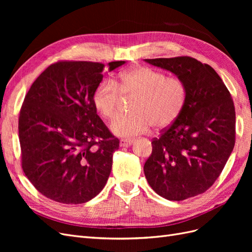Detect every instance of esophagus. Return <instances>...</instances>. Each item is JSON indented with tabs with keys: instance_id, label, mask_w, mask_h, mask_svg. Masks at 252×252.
Returning a JSON list of instances; mask_svg holds the SVG:
<instances>
[{
	"instance_id": "obj_1",
	"label": "esophagus",
	"mask_w": 252,
	"mask_h": 252,
	"mask_svg": "<svg viewBox=\"0 0 252 252\" xmlns=\"http://www.w3.org/2000/svg\"><path fill=\"white\" fill-rule=\"evenodd\" d=\"M132 143H133V140H121L120 146L121 147H129V146H131Z\"/></svg>"
}]
</instances>
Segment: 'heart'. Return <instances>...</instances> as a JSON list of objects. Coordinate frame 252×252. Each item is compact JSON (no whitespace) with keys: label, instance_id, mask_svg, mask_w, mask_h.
<instances>
[{"label":"heart","instance_id":"heart-1","mask_svg":"<svg viewBox=\"0 0 252 252\" xmlns=\"http://www.w3.org/2000/svg\"><path fill=\"white\" fill-rule=\"evenodd\" d=\"M123 97L134 98L132 114L114 119L109 128L114 135L129 139L148 132L154 125L163 129L173 124L185 107L187 88L180 79L167 78L152 68L138 67L121 73L117 82L103 81L94 91L93 102L102 118L111 120Z\"/></svg>","mask_w":252,"mask_h":252}]
</instances>
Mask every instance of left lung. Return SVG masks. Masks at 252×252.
<instances>
[{
    "mask_svg": "<svg viewBox=\"0 0 252 252\" xmlns=\"http://www.w3.org/2000/svg\"><path fill=\"white\" fill-rule=\"evenodd\" d=\"M184 82L187 100L180 117L152 141L144 173L155 191L169 201L205 192L222 172L235 143L231 95L212 67L189 57L146 59Z\"/></svg>",
    "mask_w": 252,
    "mask_h": 252,
    "instance_id": "8db88e82",
    "label": "left lung"
}]
</instances>
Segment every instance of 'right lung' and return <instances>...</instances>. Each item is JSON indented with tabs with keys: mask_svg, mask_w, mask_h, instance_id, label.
Segmentation results:
<instances>
[{
	"mask_svg": "<svg viewBox=\"0 0 252 252\" xmlns=\"http://www.w3.org/2000/svg\"><path fill=\"white\" fill-rule=\"evenodd\" d=\"M125 61L110 62L108 71ZM104 64L58 62L27 93L19 118L22 168L43 195L83 204L102 191L119 140L96 114L93 96Z\"/></svg>",
	"mask_w": 252,
	"mask_h": 252,
	"instance_id": "add662e5",
	"label": "right lung"
}]
</instances>
